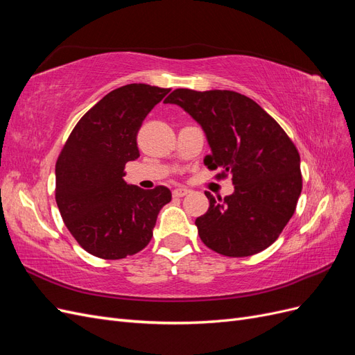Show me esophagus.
<instances>
[{"label": "esophagus", "instance_id": "1", "mask_svg": "<svg viewBox=\"0 0 355 355\" xmlns=\"http://www.w3.org/2000/svg\"><path fill=\"white\" fill-rule=\"evenodd\" d=\"M189 194V189L184 188V187H179L176 189H173V197H185Z\"/></svg>", "mask_w": 355, "mask_h": 355}]
</instances>
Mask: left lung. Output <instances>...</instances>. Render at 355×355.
<instances>
[{"instance_id":"1","label":"left lung","mask_w":355,"mask_h":355,"mask_svg":"<svg viewBox=\"0 0 355 355\" xmlns=\"http://www.w3.org/2000/svg\"><path fill=\"white\" fill-rule=\"evenodd\" d=\"M166 103L179 105L201 125L211 154L204 158L218 178L232 176L223 200L210 192L209 210L196 219L209 249L244 257L270 247L282 234L302 191L300 157L274 118L244 94L231 90L176 89Z\"/></svg>"}]
</instances>
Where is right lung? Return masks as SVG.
<instances>
[{
    "instance_id": "1",
    "label": "right lung",
    "mask_w": 355,
    "mask_h": 355,
    "mask_svg": "<svg viewBox=\"0 0 355 355\" xmlns=\"http://www.w3.org/2000/svg\"><path fill=\"white\" fill-rule=\"evenodd\" d=\"M170 89L127 84L85 112L56 163V202L72 237L101 259H123L148 245L166 187L127 185L124 167L139 157L137 132Z\"/></svg>"
}]
</instances>
